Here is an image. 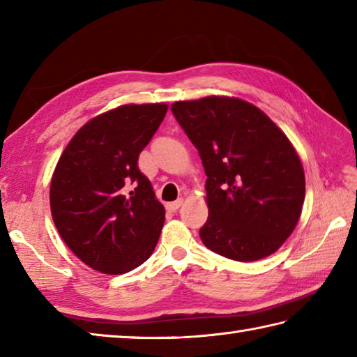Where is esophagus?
I'll use <instances>...</instances> for the list:
<instances>
[{
	"label": "esophagus",
	"instance_id": "34e87169",
	"mask_svg": "<svg viewBox=\"0 0 357 357\" xmlns=\"http://www.w3.org/2000/svg\"><path fill=\"white\" fill-rule=\"evenodd\" d=\"M181 204H183V199H178V201H173V202H167L165 204V208L169 210V211H176L181 207Z\"/></svg>",
	"mask_w": 357,
	"mask_h": 357
}]
</instances>
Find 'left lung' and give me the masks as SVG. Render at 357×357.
<instances>
[{
	"mask_svg": "<svg viewBox=\"0 0 357 357\" xmlns=\"http://www.w3.org/2000/svg\"><path fill=\"white\" fill-rule=\"evenodd\" d=\"M172 113L207 174L204 245L239 262L275 253L294 230L305 199L304 169L284 132L238 98L178 101Z\"/></svg>",
	"mask_w": 357,
	"mask_h": 357,
	"instance_id": "1",
	"label": "left lung"
}]
</instances>
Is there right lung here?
Masks as SVG:
<instances>
[{
  "label": "right lung",
  "instance_id": "add662e5",
  "mask_svg": "<svg viewBox=\"0 0 357 357\" xmlns=\"http://www.w3.org/2000/svg\"><path fill=\"white\" fill-rule=\"evenodd\" d=\"M167 104H127L90 119L56 164L50 210L59 236L89 267L123 275L146 262L165 210L139 153L153 138Z\"/></svg>",
  "mask_w": 357,
  "mask_h": 357
}]
</instances>
